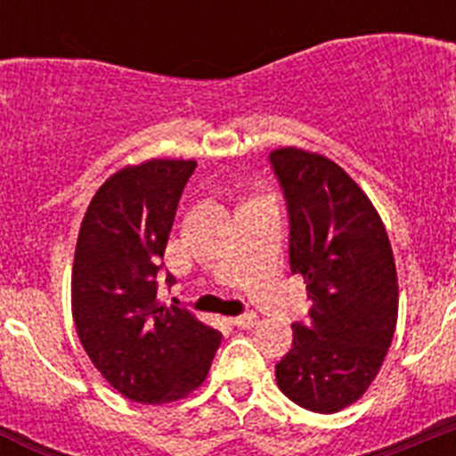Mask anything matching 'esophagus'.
<instances>
[{
    "mask_svg": "<svg viewBox=\"0 0 456 456\" xmlns=\"http://www.w3.org/2000/svg\"><path fill=\"white\" fill-rule=\"evenodd\" d=\"M232 324L240 326V329H251V326L257 324V315L256 313H244V315L235 317V320H232Z\"/></svg>",
    "mask_w": 456,
    "mask_h": 456,
    "instance_id": "esophagus-1",
    "label": "esophagus"
}]
</instances>
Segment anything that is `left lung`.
<instances>
[{"mask_svg": "<svg viewBox=\"0 0 456 456\" xmlns=\"http://www.w3.org/2000/svg\"><path fill=\"white\" fill-rule=\"evenodd\" d=\"M269 162L288 203L289 269L313 301L308 324H292L278 388L304 409L336 413L370 388L393 342V248L363 189L329 157L289 146Z\"/></svg>", "mask_w": 456, "mask_h": 456, "instance_id": "1", "label": "left lung"}]
</instances>
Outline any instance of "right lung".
I'll return each instance as SVG.
<instances>
[{
	"mask_svg": "<svg viewBox=\"0 0 456 456\" xmlns=\"http://www.w3.org/2000/svg\"><path fill=\"white\" fill-rule=\"evenodd\" d=\"M193 159H148L95 191L72 265V320L84 352L123 397L167 404L208 377L221 333L157 301V273ZM168 281V278H167Z\"/></svg>",
	"mask_w": 456,
	"mask_h": 456,
	"instance_id": "1",
	"label": "right lung"
}]
</instances>
